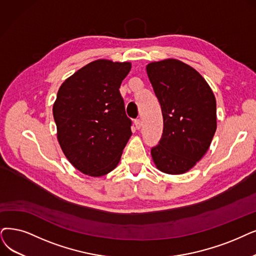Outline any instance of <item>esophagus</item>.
Wrapping results in <instances>:
<instances>
[{
    "mask_svg": "<svg viewBox=\"0 0 256 256\" xmlns=\"http://www.w3.org/2000/svg\"><path fill=\"white\" fill-rule=\"evenodd\" d=\"M134 125H136V129H140L142 126V120H140V118H136V120H134Z\"/></svg>",
    "mask_w": 256,
    "mask_h": 256,
    "instance_id": "1",
    "label": "esophagus"
}]
</instances>
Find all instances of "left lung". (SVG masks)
Segmentation results:
<instances>
[{"mask_svg": "<svg viewBox=\"0 0 256 256\" xmlns=\"http://www.w3.org/2000/svg\"><path fill=\"white\" fill-rule=\"evenodd\" d=\"M147 74L160 102L162 136L151 148L156 167L168 174L190 170L207 152L216 130V102L207 82L178 60L150 63Z\"/></svg>", "mask_w": 256, "mask_h": 256, "instance_id": "8db88e82", "label": "left lung"}]
</instances>
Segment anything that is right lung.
<instances>
[{
    "mask_svg": "<svg viewBox=\"0 0 256 256\" xmlns=\"http://www.w3.org/2000/svg\"><path fill=\"white\" fill-rule=\"evenodd\" d=\"M128 62L98 60L78 70L60 87L54 105L58 140L80 172L105 176L120 162L131 134L120 87Z\"/></svg>",
    "mask_w": 256,
    "mask_h": 256,
    "instance_id": "1",
    "label": "right lung"
}]
</instances>
